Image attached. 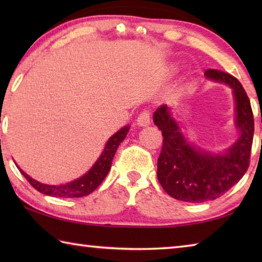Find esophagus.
<instances>
[{
  "mask_svg": "<svg viewBox=\"0 0 262 262\" xmlns=\"http://www.w3.org/2000/svg\"><path fill=\"white\" fill-rule=\"evenodd\" d=\"M137 125L141 126V127H145L150 125V113L149 111H143V112H141L139 114V117H137Z\"/></svg>",
  "mask_w": 262,
  "mask_h": 262,
  "instance_id": "1",
  "label": "esophagus"
}]
</instances>
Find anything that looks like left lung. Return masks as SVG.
<instances>
[{"label": "left lung", "mask_w": 262, "mask_h": 262, "mask_svg": "<svg viewBox=\"0 0 262 262\" xmlns=\"http://www.w3.org/2000/svg\"><path fill=\"white\" fill-rule=\"evenodd\" d=\"M207 78L232 89L236 103L239 139L223 154H210L194 147L180 132L170 107L155 111L154 122L162 130L163 147L157 163V178L164 190L184 202H206L220 198L243 178L250 165L254 120L250 99L241 82L216 69L205 72Z\"/></svg>", "instance_id": "8db88e82"}]
</instances>
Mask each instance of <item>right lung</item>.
<instances>
[{
	"label": "right lung",
	"mask_w": 262,
	"mask_h": 262,
	"mask_svg": "<svg viewBox=\"0 0 262 262\" xmlns=\"http://www.w3.org/2000/svg\"><path fill=\"white\" fill-rule=\"evenodd\" d=\"M128 130H129V126H126L121 128L120 130L115 133L108 139L107 143L105 145L104 151L101 152L99 158L97 159V162L94 164L90 170H89L85 174L79 177L78 179L70 181L68 184L64 185H46L41 184L39 181L31 178L30 176L25 173L23 170H20V173L23 174L26 180L32 185L38 192L42 194L50 195V196L54 198H82L89 195L90 193L98 187V186L103 183L105 177L107 176L110 172L111 165H112L113 157L115 155V151L121 142L125 140Z\"/></svg>",
	"instance_id": "obj_1"
}]
</instances>
